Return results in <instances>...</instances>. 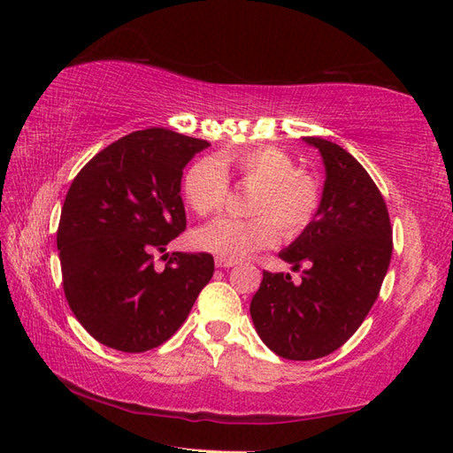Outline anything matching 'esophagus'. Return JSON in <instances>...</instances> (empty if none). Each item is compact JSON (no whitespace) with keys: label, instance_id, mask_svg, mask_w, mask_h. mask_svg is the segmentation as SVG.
<instances>
[{"label":"esophagus","instance_id":"34e87169","mask_svg":"<svg viewBox=\"0 0 453 453\" xmlns=\"http://www.w3.org/2000/svg\"><path fill=\"white\" fill-rule=\"evenodd\" d=\"M235 265H237V261H227V258L216 257V266H218V268H232V266H235Z\"/></svg>","mask_w":453,"mask_h":453}]
</instances>
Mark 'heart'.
Here are the masks:
<instances>
[{
    "mask_svg": "<svg viewBox=\"0 0 453 453\" xmlns=\"http://www.w3.org/2000/svg\"><path fill=\"white\" fill-rule=\"evenodd\" d=\"M229 173L255 188L249 214L257 218H219L198 227L192 245L200 251L239 261L273 247L280 229L286 237H296L311 224L319 206V187L311 175L296 169L288 153L276 148L224 151L216 159L192 163L182 179V195L198 216L218 214L224 208Z\"/></svg>",
    "mask_w": 453,
    "mask_h": 453,
    "instance_id": "heart-1",
    "label": "heart"
}]
</instances>
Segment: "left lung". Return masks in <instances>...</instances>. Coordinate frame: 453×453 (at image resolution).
Wrapping results in <instances>:
<instances>
[{
    "instance_id": "left-lung-1",
    "label": "left lung",
    "mask_w": 453,
    "mask_h": 453,
    "mask_svg": "<svg viewBox=\"0 0 453 453\" xmlns=\"http://www.w3.org/2000/svg\"><path fill=\"white\" fill-rule=\"evenodd\" d=\"M319 151L325 182L311 224L278 257L302 271L263 273L251 319L263 342L288 360H315L350 339L378 300L391 261L389 214L378 187L349 151L302 138Z\"/></svg>"
}]
</instances>
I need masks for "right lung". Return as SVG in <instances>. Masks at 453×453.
Masks as SVG:
<instances>
[{
	"instance_id": "obj_1",
	"label": "right lung",
	"mask_w": 453,
	"mask_h": 453,
	"mask_svg": "<svg viewBox=\"0 0 453 453\" xmlns=\"http://www.w3.org/2000/svg\"><path fill=\"white\" fill-rule=\"evenodd\" d=\"M206 140L165 128L132 132L99 151L67 190L60 226L65 300L95 341L122 352L163 344L214 274L208 253L156 257L187 227L182 169Z\"/></svg>"
}]
</instances>
